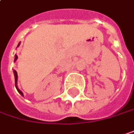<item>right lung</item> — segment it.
<instances>
[{
	"label": "right lung",
	"instance_id": "obj_1",
	"mask_svg": "<svg viewBox=\"0 0 134 134\" xmlns=\"http://www.w3.org/2000/svg\"><path fill=\"white\" fill-rule=\"evenodd\" d=\"M20 43H19V44H18V46H17V47H19ZM17 58H18V57H17V55H15V59H14V61H16V60L17 59ZM13 72H14V76H15V86H16V90L18 91V92H19V93H20V94L22 96H24L23 93H22V92H21V91H20L18 89V87H17V77H18V75H17V72H16L15 70L13 71Z\"/></svg>",
	"mask_w": 134,
	"mask_h": 134
}]
</instances>
